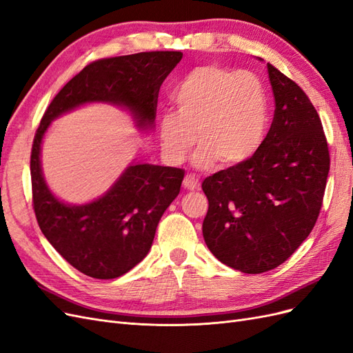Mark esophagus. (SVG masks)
<instances>
[{"label":"esophagus","instance_id":"esophagus-1","mask_svg":"<svg viewBox=\"0 0 353 353\" xmlns=\"http://www.w3.org/2000/svg\"><path fill=\"white\" fill-rule=\"evenodd\" d=\"M183 185H184L185 190H190V191L199 190V188H200V179H199L196 175H187V176L184 178Z\"/></svg>","mask_w":353,"mask_h":353}]
</instances>
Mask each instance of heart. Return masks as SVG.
I'll return each mask as SVG.
<instances>
[{
    "mask_svg": "<svg viewBox=\"0 0 353 353\" xmlns=\"http://www.w3.org/2000/svg\"><path fill=\"white\" fill-rule=\"evenodd\" d=\"M172 103L175 113L157 119L160 144L170 163L183 162L197 134V168H237L259 152L268 134V92L249 72L199 66L176 85Z\"/></svg>",
    "mask_w": 353,
    "mask_h": 353,
    "instance_id": "heart-1",
    "label": "heart"
}]
</instances>
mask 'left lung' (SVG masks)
<instances>
[{
    "label": "left lung",
    "instance_id": "left-lung-1",
    "mask_svg": "<svg viewBox=\"0 0 353 353\" xmlns=\"http://www.w3.org/2000/svg\"><path fill=\"white\" fill-rule=\"evenodd\" d=\"M266 68L275 112L262 147L245 163L201 184L209 200L203 221L206 245L218 261L244 274L276 268L306 240L330 170L314 104L296 82L270 63Z\"/></svg>",
    "mask_w": 353,
    "mask_h": 353
}]
</instances>
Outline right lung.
I'll list each match as a JSON object with an SVG mask.
<instances>
[{
    "instance_id": "add662e5",
    "label": "right lung",
    "mask_w": 353,
    "mask_h": 353,
    "mask_svg": "<svg viewBox=\"0 0 353 353\" xmlns=\"http://www.w3.org/2000/svg\"><path fill=\"white\" fill-rule=\"evenodd\" d=\"M181 59V51H150L94 61L60 90L42 116L30 154L38 225L73 268L92 279H117L145 258L160 218L179 194L184 170L132 162L101 197L69 205L46 183L42 140L52 121L88 103L119 105L138 130L152 131L160 85Z\"/></svg>"
}]
</instances>
